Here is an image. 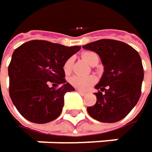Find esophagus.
<instances>
[{"instance_id": "obj_1", "label": "esophagus", "mask_w": 152, "mask_h": 152, "mask_svg": "<svg viewBox=\"0 0 152 152\" xmlns=\"http://www.w3.org/2000/svg\"><path fill=\"white\" fill-rule=\"evenodd\" d=\"M76 91H77L80 95H82V96H85V95H86V93H85V92H83V91H81V90H76Z\"/></svg>"}]
</instances>
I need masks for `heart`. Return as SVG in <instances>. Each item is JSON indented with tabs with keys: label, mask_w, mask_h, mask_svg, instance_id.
I'll return each instance as SVG.
<instances>
[{
	"label": "heart",
	"mask_w": 152,
	"mask_h": 152,
	"mask_svg": "<svg viewBox=\"0 0 152 152\" xmlns=\"http://www.w3.org/2000/svg\"><path fill=\"white\" fill-rule=\"evenodd\" d=\"M82 56L90 62L91 65H96L99 62V56L96 53L93 51H84L82 53ZM74 58L69 57L66 60V62L63 64V71L66 75L69 74L72 70ZM69 83L75 87L76 89L80 90H88L90 89L96 83V77L94 76H72L69 78Z\"/></svg>",
	"instance_id": "1"
}]
</instances>
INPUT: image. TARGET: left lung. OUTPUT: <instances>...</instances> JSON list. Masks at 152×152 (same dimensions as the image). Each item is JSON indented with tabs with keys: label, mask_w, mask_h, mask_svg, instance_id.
<instances>
[{
	"label": "left lung",
	"mask_w": 152,
	"mask_h": 152,
	"mask_svg": "<svg viewBox=\"0 0 152 152\" xmlns=\"http://www.w3.org/2000/svg\"><path fill=\"white\" fill-rule=\"evenodd\" d=\"M83 48L99 55L104 75L96 85V103L87 108L91 117L115 123L126 117L141 96L144 68L138 52L125 42L102 39Z\"/></svg>",
	"instance_id": "obj_1"
}]
</instances>
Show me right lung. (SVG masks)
<instances>
[{
    "mask_svg": "<svg viewBox=\"0 0 152 152\" xmlns=\"http://www.w3.org/2000/svg\"><path fill=\"white\" fill-rule=\"evenodd\" d=\"M80 48L32 40L14 51L8 65L9 96L24 118L46 124L60 116L65 93L75 90L66 83L63 64Z\"/></svg>",
    "mask_w": 152,
    "mask_h": 152,
    "instance_id": "obj_1",
    "label": "right lung"
}]
</instances>
